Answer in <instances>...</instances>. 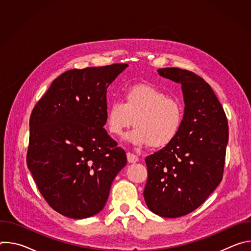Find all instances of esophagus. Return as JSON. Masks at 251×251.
I'll return each mask as SVG.
<instances>
[{
	"mask_svg": "<svg viewBox=\"0 0 251 251\" xmlns=\"http://www.w3.org/2000/svg\"><path fill=\"white\" fill-rule=\"evenodd\" d=\"M127 160H128L129 163L134 164V163H137L139 161V158L136 155L132 154V153H127Z\"/></svg>",
	"mask_w": 251,
	"mask_h": 251,
	"instance_id": "34e87169",
	"label": "esophagus"
}]
</instances>
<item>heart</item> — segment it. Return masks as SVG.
<instances>
[{"mask_svg":"<svg viewBox=\"0 0 251 251\" xmlns=\"http://www.w3.org/2000/svg\"><path fill=\"white\" fill-rule=\"evenodd\" d=\"M124 102L112 101L106 112L108 131L120 136L135 122L125 139L135 146L163 148L176 139L184 119L183 107L160 88L141 83L128 87Z\"/></svg>","mask_w":251,"mask_h":251,"instance_id":"heart-1","label":"heart"}]
</instances>
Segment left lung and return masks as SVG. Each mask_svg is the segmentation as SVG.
<instances>
[{
  "label": "left lung",
  "instance_id": "obj_1",
  "mask_svg": "<svg viewBox=\"0 0 251 251\" xmlns=\"http://www.w3.org/2000/svg\"><path fill=\"white\" fill-rule=\"evenodd\" d=\"M158 73L182 84L184 119L171 144L146 158L143 195L151 211L175 219L197 209L222 182L228 125L217 95L201 77L177 67Z\"/></svg>",
  "mask_w": 251,
  "mask_h": 251
}]
</instances>
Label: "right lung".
Here are the masks:
<instances>
[{"instance_id": "add662e5", "label": "right lung", "mask_w": 251, "mask_h": 251, "mask_svg": "<svg viewBox=\"0 0 251 251\" xmlns=\"http://www.w3.org/2000/svg\"><path fill=\"white\" fill-rule=\"evenodd\" d=\"M128 64L70 69L55 78L29 119L27 168L48 203L64 217L100 212L126 153L103 128L106 92Z\"/></svg>"}]
</instances>
